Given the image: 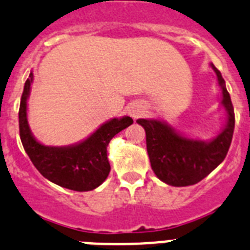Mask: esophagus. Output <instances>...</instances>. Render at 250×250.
Returning a JSON list of instances; mask_svg holds the SVG:
<instances>
[{
    "label": "esophagus",
    "mask_w": 250,
    "mask_h": 250,
    "mask_svg": "<svg viewBox=\"0 0 250 250\" xmlns=\"http://www.w3.org/2000/svg\"><path fill=\"white\" fill-rule=\"evenodd\" d=\"M144 111V107H143L142 104H133L131 107H130L129 112L130 115L135 119V117H138L139 115H142V112Z\"/></svg>",
    "instance_id": "esophagus-1"
}]
</instances>
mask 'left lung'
Segmentation results:
<instances>
[{
    "mask_svg": "<svg viewBox=\"0 0 250 250\" xmlns=\"http://www.w3.org/2000/svg\"><path fill=\"white\" fill-rule=\"evenodd\" d=\"M223 92V104L228 114L227 126L210 142L188 139L177 134L167 124L139 119L146 134V150L155 176L176 187L191 186L204 180L225 159L231 144L235 115L231 99L220 70L211 64Z\"/></svg>",
    "mask_w": 250,
    "mask_h": 250,
    "instance_id": "1",
    "label": "left lung"
}]
</instances>
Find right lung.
Listing matches in <instances>:
<instances>
[{
	"label": "right lung",
	"instance_id": "right-lung-1",
	"mask_svg": "<svg viewBox=\"0 0 250 250\" xmlns=\"http://www.w3.org/2000/svg\"><path fill=\"white\" fill-rule=\"evenodd\" d=\"M33 82V73L25 82L19 110L20 138L25 151L35 168L50 182L73 189L91 191L99 187L110 173L107 146L110 140L133 124V119L124 116L112 119L96 130L80 144L70 146H45L36 142L27 124V97Z\"/></svg>",
	"mask_w": 250,
	"mask_h": 250
}]
</instances>
